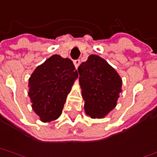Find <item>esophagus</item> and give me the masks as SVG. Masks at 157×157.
Here are the masks:
<instances>
[{
  "label": "esophagus",
  "mask_w": 157,
  "mask_h": 157,
  "mask_svg": "<svg viewBox=\"0 0 157 157\" xmlns=\"http://www.w3.org/2000/svg\"><path fill=\"white\" fill-rule=\"evenodd\" d=\"M73 64H74V66H75V68L78 69V66L80 65V60H79V59H76V60H74V61H73Z\"/></svg>",
  "instance_id": "1"
}]
</instances>
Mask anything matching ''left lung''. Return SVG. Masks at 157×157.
<instances>
[{"mask_svg":"<svg viewBox=\"0 0 157 157\" xmlns=\"http://www.w3.org/2000/svg\"><path fill=\"white\" fill-rule=\"evenodd\" d=\"M85 112L104 118L117 104L123 81L117 71L98 55L91 54L78 68Z\"/></svg>","mask_w":157,"mask_h":157,"instance_id":"8db88e82","label":"left lung"}]
</instances>
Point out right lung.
<instances>
[{
  "label": "right lung",
  "mask_w": 157,
  "mask_h": 157,
  "mask_svg": "<svg viewBox=\"0 0 157 157\" xmlns=\"http://www.w3.org/2000/svg\"><path fill=\"white\" fill-rule=\"evenodd\" d=\"M70 59L54 54L38 66L28 79V96L33 111L43 123L61 115L66 97L78 78Z\"/></svg>",
  "instance_id": "1"
}]
</instances>
